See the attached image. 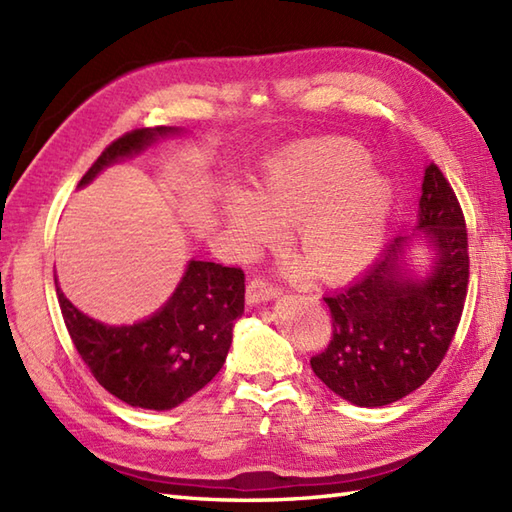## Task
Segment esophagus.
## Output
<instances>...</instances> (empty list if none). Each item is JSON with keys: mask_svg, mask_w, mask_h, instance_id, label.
I'll list each match as a JSON object with an SVG mask.
<instances>
[{"mask_svg": "<svg viewBox=\"0 0 512 512\" xmlns=\"http://www.w3.org/2000/svg\"><path fill=\"white\" fill-rule=\"evenodd\" d=\"M277 295H279V288L275 284H270V281L264 277L250 279L246 286V301L250 303V306H257V303L275 299Z\"/></svg>", "mask_w": 512, "mask_h": 512, "instance_id": "34e87169", "label": "esophagus"}]
</instances>
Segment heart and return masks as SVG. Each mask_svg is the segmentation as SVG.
Here are the masks:
<instances>
[{"label":"heart","mask_w":512,"mask_h":512,"mask_svg":"<svg viewBox=\"0 0 512 512\" xmlns=\"http://www.w3.org/2000/svg\"><path fill=\"white\" fill-rule=\"evenodd\" d=\"M363 147L345 138L292 145L268 160L257 191H231L224 215L244 255L277 242L295 224V246L310 273L343 281L372 262L383 242L391 187L367 169Z\"/></svg>","instance_id":"1"}]
</instances>
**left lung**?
Returning <instances> with one entry per match:
<instances>
[{"instance_id":"obj_1","label":"left lung","mask_w":512,"mask_h":512,"mask_svg":"<svg viewBox=\"0 0 512 512\" xmlns=\"http://www.w3.org/2000/svg\"><path fill=\"white\" fill-rule=\"evenodd\" d=\"M418 231L436 250L433 270L407 277L396 237L354 284L323 297L332 314L328 347L312 372L358 407H383L427 380L447 354L469 290V235L462 206L438 165L424 169Z\"/></svg>"}]
</instances>
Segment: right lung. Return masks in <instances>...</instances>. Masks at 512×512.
Listing matches in <instances>:
<instances>
[{
  "label": "right lung",
  "instance_id": "1",
  "mask_svg": "<svg viewBox=\"0 0 512 512\" xmlns=\"http://www.w3.org/2000/svg\"><path fill=\"white\" fill-rule=\"evenodd\" d=\"M178 129L143 127L103 149L79 187L101 169L138 154ZM65 328L83 363L112 396L140 409L167 411L211 383L244 312V270L189 262L171 299L154 317L134 325H105L76 310L57 286Z\"/></svg>",
  "mask_w": 512,
  "mask_h": 512
}]
</instances>
